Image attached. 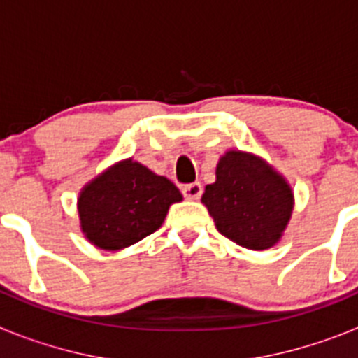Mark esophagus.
<instances>
[{"label": "esophagus", "instance_id": "obj_1", "mask_svg": "<svg viewBox=\"0 0 358 358\" xmlns=\"http://www.w3.org/2000/svg\"><path fill=\"white\" fill-rule=\"evenodd\" d=\"M182 194H185V197L188 199V201H197V199H201L202 195L201 182H192V185L182 186Z\"/></svg>", "mask_w": 358, "mask_h": 358}]
</instances>
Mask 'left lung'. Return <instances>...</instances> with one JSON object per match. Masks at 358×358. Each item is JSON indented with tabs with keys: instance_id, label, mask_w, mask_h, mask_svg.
I'll list each match as a JSON object with an SVG mask.
<instances>
[{
	"instance_id": "8db88e82",
	"label": "left lung",
	"mask_w": 358,
	"mask_h": 358,
	"mask_svg": "<svg viewBox=\"0 0 358 358\" xmlns=\"http://www.w3.org/2000/svg\"><path fill=\"white\" fill-rule=\"evenodd\" d=\"M202 194L218 233L252 251L274 248L294 211V192L273 164L252 152L231 148Z\"/></svg>"
}]
</instances>
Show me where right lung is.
Listing matches in <instances>:
<instances>
[{"label":"right lung","mask_w":358,"mask_h":358,"mask_svg":"<svg viewBox=\"0 0 358 358\" xmlns=\"http://www.w3.org/2000/svg\"><path fill=\"white\" fill-rule=\"evenodd\" d=\"M181 201L172 181L127 157L80 189V231L94 248L120 251L159 229L169 208Z\"/></svg>","instance_id":"right-lung-1"}]
</instances>
